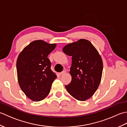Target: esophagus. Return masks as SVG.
Returning a JSON list of instances; mask_svg holds the SVG:
<instances>
[{"label": "esophagus", "instance_id": "obj_1", "mask_svg": "<svg viewBox=\"0 0 127 127\" xmlns=\"http://www.w3.org/2000/svg\"><path fill=\"white\" fill-rule=\"evenodd\" d=\"M66 73V71L65 70H63V71H62L61 72H60V75H64V74H65Z\"/></svg>", "mask_w": 127, "mask_h": 127}]
</instances>
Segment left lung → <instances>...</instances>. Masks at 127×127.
Segmentation results:
<instances>
[{"instance_id":"left-lung-1","label":"left lung","mask_w":127,"mask_h":127,"mask_svg":"<svg viewBox=\"0 0 127 127\" xmlns=\"http://www.w3.org/2000/svg\"><path fill=\"white\" fill-rule=\"evenodd\" d=\"M63 51L72 57L71 81L65 88L76 99L85 101L92 96L101 81L102 61L98 51L86 39L65 46Z\"/></svg>"}]
</instances>
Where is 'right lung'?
<instances>
[{"label":"right lung","instance_id":"add662e5","mask_svg":"<svg viewBox=\"0 0 127 127\" xmlns=\"http://www.w3.org/2000/svg\"><path fill=\"white\" fill-rule=\"evenodd\" d=\"M56 46V44L35 40L24 48L18 57L16 68L19 85L32 100L39 101L45 99L57 78L51 70V63L47 58Z\"/></svg>","mask_w":127,"mask_h":127}]
</instances>
